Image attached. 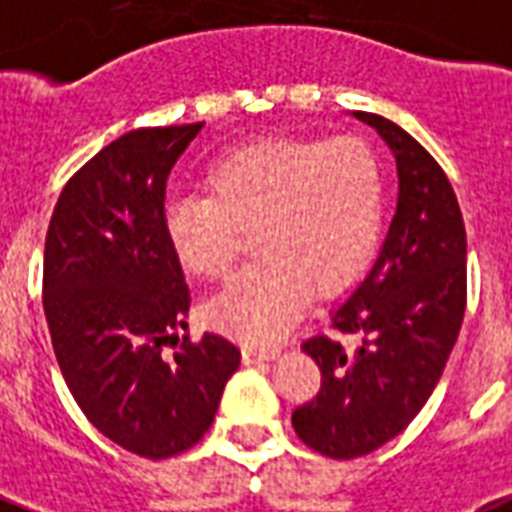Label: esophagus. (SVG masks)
Here are the masks:
<instances>
[{"label": "esophagus", "instance_id": "esophagus-1", "mask_svg": "<svg viewBox=\"0 0 512 512\" xmlns=\"http://www.w3.org/2000/svg\"><path fill=\"white\" fill-rule=\"evenodd\" d=\"M277 358V350H269V347H253V344H243V363L245 366H253V363H261V360Z\"/></svg>", "mask_w": 512, "mask_h": 512}]
</instances>
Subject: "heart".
Returning <instances> with one entry per match:
<instances>
[{
	"instance_id": "1",
	"label": "heart",
	"mask_w": 512,
	"mask_h": 512,
	"mask_svg": "<svg viewBox=\"0 0 512 512\" xmlns=\"http://www.w3.org/2000/svg\"><path fill=\"white\" fill-rule=\"evenodd\" d=\"M205 194L165 205V235L189 272L224 277L251 232L259 259L208 304L213 326L275 342L307 293H336L363 275L384 216L382 162L358 136L261 141L208 168Z\"/></svg>"
}]
</instances>
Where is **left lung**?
I'll use <instances>...</instances> for the list:
<instances>
[{
	"label": "left lung",
	"mask_w": 512,
	"mask_h": 512,
	"mask_svg": "<svg viewBox=\"0 0 512 512\" xmlns=\"http://www.w3.org/2000/svg\"><path fill=\"white\" fill-rule=\"evenodd\" d=\"M352 117L390 146L398 205L374 264L328 312L336 331L360 342L344 347L318 334L301 344L320 368V392L293 411V430L334 459L371 454L422 411L454 350L467 299L465 224L441 165L395 122Z\"/></svg>",
	"instance_id": "8db88e82"
}]
</instances>
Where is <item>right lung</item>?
Returning a JSON list of instances; mask_svg holds the SVG:
<instances>
[{
	"mask_svg": "<svg viewBox=\"0 0 512 512\" xmlns=\"http://www.w3.org/2000/svg\"><path fill=\"white\" fill-rule=\"evenodd\" d=\"M205 122L138 128L63 186L45 240V318L71 395L95 430L146 459L213 425L240 350L186 328L189 288L165 235V184Z\"/></svg>",
	"mask_w": 512,
	"mask_h": 512,
	"instance_id": "1",
	"label": "right lung"
}]
</instances>
